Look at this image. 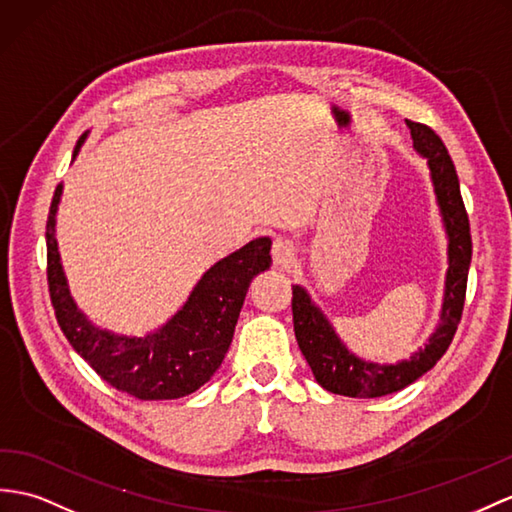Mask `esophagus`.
Masks as SVG:
<instances>
[{
	"label": "esophagus",
	"instance_id": "1",
	"mask_svg": "<svg viewBox=\"0 0 512 512\" xmlns=\"http://www.w3.org/2000/svg\"><path fill=\"white\" fill-rule=\"evenodd\" d=\"M271 256H273V260H276V265H289L295 256V249L289 241L278 239V241H273Z\"/></svg>",
	"mask_w": 512,
	"mask_h": 512
}]
</instances>
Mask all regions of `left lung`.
<instances>
[{"label": "left lung", "mask_w": 512, "mask_h": 512, "mask_svg": "<svg viewBox=\"0 0 512 512\" xmlns=\"http://www.w3.org/2000/svg\"><path fill=\"white\" fill-rule=\"evenodd\" d=\"M406 126L413 136L415 152L428 160L436 204H439L447 234V265L450 267L445 273L441 321L430 334L426 347H419L408 360H400L395 365L369 363L347 350L330 319L310 299L304 286L293 284L291 306L297 345L313 369L315 380L323 389L336 395L365 400V397H382L406 389L408 384L430 371L436 360L447 352L460 323V315H463L471 263V234L454 162L434 130L415 121H406Z\"/></svg>", "instance_id": "8db88e82"}]
</instances>
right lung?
<instances>
[{
    "label": "right lung",
    "mask_w": 512,
    "mask_h": 512,
    "mask_svg": "<svg viewBox=\"0 0 512 512\" xmlns=\"http://www.w3.org/2000/svg\"><path fill=\"white\" fill-rule=\"evenodd\" d=\"M89 132L80 136L73 160ZM62 184L47 217V282L60 330L86 363L117 391L139 400H178L204 386L226 358L249 282L271 267V239L249 241L221 258L193 286L176 315L145 336L99 328L71 297L56 241Z\"/></svg>",
    "instance_id": "1"
}]
</instances>
